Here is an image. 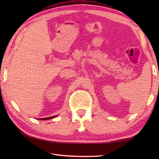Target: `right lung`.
<instances>
[{
  "label": "right lung",
  "mask_w": 159,
  "mask_h": 159,
  "mask_svg": "<svg viewBox=\"0 0 159 159\" xmlns=\"http://www.w3.org/2000/svg\"><path fill=\"white\" fill-rule=\"evenodd\" d=\"M57 116H52V117H46V118H41V120H49V119H52L54 117H56Z\"/></svg>",
  "instance_id": "1"
}]
</instances>
